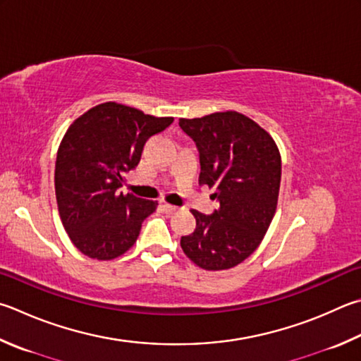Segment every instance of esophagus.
I'll return each mask as SVG.
<instances>
[{
	"label": "esophagus",
	"instance_id": "1",
	"mask_svg": "<svg viewBox=\"0 0 361 361\" xmlns=\"http://www.w3.org/2000/svg\"><path fill=\"white\" fill-rule=\"evenodd\" d=\"M162 208H164V212H166L167 214H173V213H176V212H178V207H175V205H170V203H166V202H164L162 203Z\"/></svg>",
	"mask_w": 361,
	"mask_h": 361
}]
</instances>
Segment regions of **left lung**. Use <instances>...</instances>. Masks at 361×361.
<instances>
[{
  "instance_id": "8db88e82",
  "label": "left lung",
  "mask_w": 361,
  "mask_h": 361,
  "mask_svg": "<svg viewBox=\"0 0 361 361\" xmlns=\"http://www.w3.org/2000/svg\"><path fill=\"white\" fill-rule=\"evenodd\" d=\"M200 154V185L214 189L213 214L192 209L195 231L181 249L203 270H227L247 259L276 213L281 154L273 137L243 114L216 112L180 118Z\"/></svg>"
}]
</instances>
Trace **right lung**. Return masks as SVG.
<instances>
[{
    "instance_id": "add662e5",
    "label": "right lung",
    "mask_w": 361,
    "mask_h": 361,
    "mask_svg": "<svg viewBox=\"0 0 361 361\" xmlns=\"http://www.w3.org/2000/svg\"><path fill=\"white\" fill-rule=\"evenodd\" d=\"M172 121L104 102L71 124L58 148L55 194L64 231L82 254L112 260L134 246L158 202L124 195L118 188L140 162L145 142Z\"/></svg>"
}]
</instances>
